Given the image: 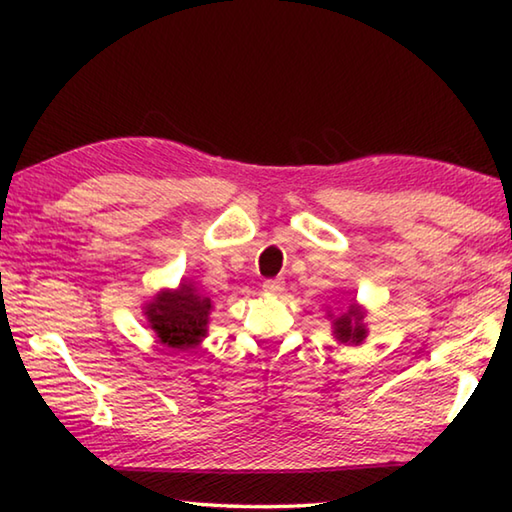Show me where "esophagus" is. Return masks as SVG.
<instances>
[{
  "instance_id": "esophagus-1",
  "label": "esophagus",
  "mask_w": 512,
  "mask_h": 512,
  "mask_svg": "<svg viewBox=\"0 0 512 512\" xmlns=\"http://www.w3.org/2000/svg\"><path fill=\"white\" fill-rule=\"evenodd\" d=\"M262 287H264L266 293H280L284 289V282L277 280V277H275V280H264Z\"/></svg>"
}]
</instances>
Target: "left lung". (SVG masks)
Instances as JSON below:
<instances>
[{
	"instance_id": "obj_1",
	"label": "left lung",
	"mask_w": 512,
	"mask_h": 512,
	"mask_svg": "<svg viewBox=\"0 0 512 512\" xmlns=\"http://www.w3.org/2000/svg\"><path fill=\"white\" fill-rule=\"evenodd\" d=\"M334 334L341 343H361L366 339V327L361 323V311L350 307L345 314L334 318Z\"/></svg>"
}]
</instances>
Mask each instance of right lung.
Here are the masks:
<instances>
[{"label": "right lung", "mask_w": 512, "mask_h": 512, "mask_svg": "<svg viewBox=\"0 0 512 512\" xmlns=\"http://www.w3.org/2000/svg\"><path fill=\"white\" fill-rule=\"evenodd\" d=\"M210 309V298L198 296L192 284H180L176 291H162L146 307V318L164 345L187 350L205 336Z\"/></svg>", "instance_id": "right-lung-1"}]
</instances>
